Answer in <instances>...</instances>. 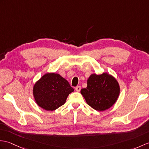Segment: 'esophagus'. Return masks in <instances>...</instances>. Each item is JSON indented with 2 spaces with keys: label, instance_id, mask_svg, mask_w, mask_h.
<instances>
[{
  "label": "esophagus",
  "instance_id": "esophagus-1",
  "mask_svg": "<svg viewBox=\"0 0 149 149\" xmlns=\"http://www.w3.org/2000/svg\"><path fill=\"white\" fill-rule=\"evenodd\" d=\"M81 87L80 86H76V87H75V91H76L79 92L81 91Z\"/></svg>",
  "mask_w": 149,
  "mask_h": 149
}]
</instances>
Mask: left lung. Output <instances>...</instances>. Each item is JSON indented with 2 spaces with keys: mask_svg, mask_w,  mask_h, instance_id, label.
<instances>
[{
  "mask_svg": "<svg viewBox=\"0 0 149 149\" xmlns=\"http://www.w3.org/2000/svg\"><path fill=\"white\" fill-rule=\"evenodd\" d=\"M87 84L81 93L88 104L95 110L103 111L117 101L120 88L118 82L112 75L107 73L91 74Z\"/></svg>",
  "mask_w": 149,
  "mask_h": 149,
  "instance_id": "obj_1",
  "label": "left lung"
}]
</instances>
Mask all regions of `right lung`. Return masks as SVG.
<instances>
[{
    "instance_id": "1",
    "label": "right lung",
    "mask_w": 149,
    "mask_h": 149,
    "mask_svg": "<svg viewBox=\"0 0 149 149\" xmlns=\"http://www.w3.org/2000/svg\"><path fill=\"white\" fill-rule=\"evenodd\" d=\"M74 91L68 82L54 73L44 75L33 86V93L37 105L53 111L63 105L68 95Z\"/></svg>"
}]
</instances>
